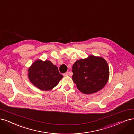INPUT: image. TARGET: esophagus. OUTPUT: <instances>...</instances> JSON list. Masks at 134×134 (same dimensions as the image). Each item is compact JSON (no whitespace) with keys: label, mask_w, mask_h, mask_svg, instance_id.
<instances>
[{"label":"esophagus","mask_w":134,"mask_h":134,"mask_svg":"<svg viewBox=\"0 0 134 134\" xmlns=\"http://www.w3.org/2000/svg\"><path fill=\"white\" fill-rule=\"evenodd\" d=\"M68 72H65V73H64V74H63V75L64 76H68Z\"/></svg>","instance_id":"34e87169"}]
</instances>
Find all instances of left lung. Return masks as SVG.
I'll return each instance as SVG.
<instances>
[{
	"instance_id": "1",
	"label": "left lung",
	"mask_w": 134,
	"mask_h": 134,
	"mask_svg": "<svg viewBox=\"0 0 134 134\" xmlns=\"http://www.w3.org/2000/svg\"><path fill=\"white\" fill-rule=\"evenodd\" d=\"M72 79L77 88L85 94H93L102 89L109 77V68L105 60L90 55L77 60L72 65Z\"/></svg>"
}]
</instances>
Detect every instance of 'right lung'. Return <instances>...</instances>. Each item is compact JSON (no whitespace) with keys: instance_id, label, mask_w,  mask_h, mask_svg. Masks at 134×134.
<instances>
[{"instance_id":"add662e5","label":"right lung","mask_w":134,"mask_h":134,"mask_svg":"<svg viewBox=\"0 0 134 134\" xmlns=\"http://www.w3.org/2000/svg\"><path fill=\"white\" fill-rule=\"evenodd\" d=\"M28 77L35 86L43 91L53 89L63 76L59 73L58 67L49 60H36L28 69Z\"/></svg>"}]
</instances>
